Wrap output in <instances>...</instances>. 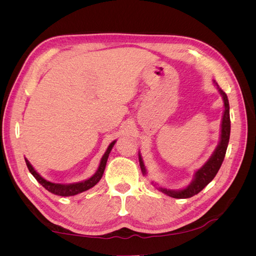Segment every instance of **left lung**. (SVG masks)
<instances>
[{"label": "left lung", "mask_w": 256, "mask_h": 256, "mask_svg": "<svg viewBox=\"0 0 256 256\" xmlns=\"http://www.w3.org/2000/svg\"><path fill=\"white\" fill-rule=\"evenodd\" d=\"M214 85L218 88L220 95L222 96L223 102H224V112L222 116V122H221V134H220V142L218 146L216 147L214 152L210 156L204 166L198 168V171L194 174V178L193 180L190 182L188 187H186L182 190H170L166 188H161L158 187L157 189L160 190L161 192H164V194L174 198H188L198 194L200 191H202L206 186L210 182L214 176L218 173L219 168L222 164V162L224 160V157H226V148L228 145L230 141V104H228V99L226 92H224L220 88L219 85L216 84V81H214ZM138 161H140V166L142 170L143 175H146V168L144 166V162L142 159L141 154L138 152Z\"/></svg>", "instance_id": "1"}]
</instances>
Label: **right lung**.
Returning <instances> with one entry per match:
<instances>
[{
  "label": "right lung",
  "mask_w": 256,
  "mask_h": 256,
  "mask_svg": "<svg viewBox=\"0 0 256 256\" xmlns=\"http://www.w3.org/2000/svg\"><path fill=\"white\" fill-rule=\"evenodd\" d=\"M115 142L116 141H113L109 146H108V148H106L104 154L102 156V160H100V164L98 166V170L96 171V173L92 175V177H90L88 180H85L80 182L63 184H54V182L46 180L44 177H42L40 174H38L35 171L34 168L32 166V164H30V161L26 158H24V159H26V164L28 166V171L30 172V174H32L36 178V180L40 182L42 186V187H44L49 192L53 193V194L60 196H72L79 194V193H81V192H84V191H86V190L92 188L100 180H102V177L104 172V168H106L108 158H109V154H110V152L113 148Z\"/></svg>",
  "instance_id": "right-lung-1"
}]
</instances>
